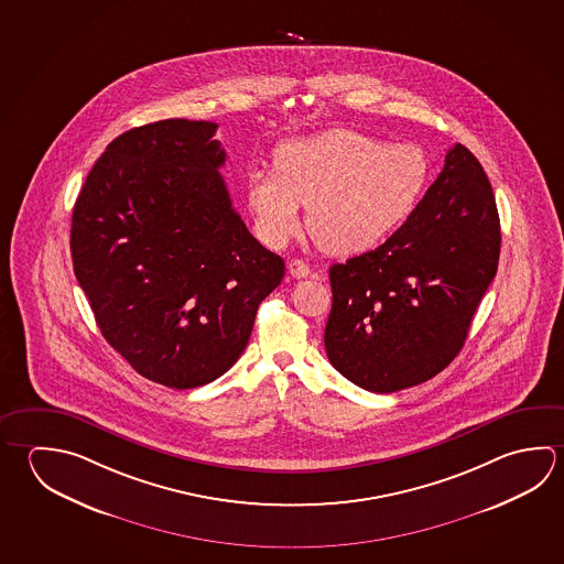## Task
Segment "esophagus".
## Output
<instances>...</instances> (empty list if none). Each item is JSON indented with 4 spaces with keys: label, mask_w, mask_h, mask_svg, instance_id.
<instances>
[{
    "label": "esophagus",
    "mask_w": 564,
    "mask_h": 564,
    "mask_svg": "<svg viewBox=\"0 0 564 564\" xmlns=\"http://www.w3.org/2000/svg\"><path fill=\"white\" fill-rule=\"evenodd\" d=\"M286 269H289V273L295 279H305L313 273L303 259H291Z\"/></svg>",
    "instance_id": "1"
}]
</instances>
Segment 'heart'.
<instances>
[{
  "mask_svg": "<svg viewBox=\"0 0 564 564\" xmlns=\"http://www.w3.org/2000/svg\"><path fill=\"white\" fill-rule=\"evenodd\" d=\"M430 170L420 147L333 129L281 142L275 169L251 170L246 194L256 234L269 248H283L295 236L306 204L316 246L328 253H355L372 248L414 214Z\"/></svg>",
  "mask_w": 564,
  "mask_h": 564,
  "instance_id": "1",
  "label": "heart"
}]
</instances>
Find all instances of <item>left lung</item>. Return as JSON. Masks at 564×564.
<instances>
[{
	"label": "left lung",
	"mask_w": 564,
	"mask_h": 564,
	"mask_svg": "<svg viewBox=\"0 0 564 564\" xmlns=\"http://www.w3.org/2000/svg\"><path fill=\"white\" fill-rule=\"evenodd\" d=\"M499 249L491 184L479 160L455 144L404 226L328 271L330 365L376 394L434 378L464 348Z\"/></svg>",
	"instance_id": "1"
}]
</instances>
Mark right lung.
Wrapping results in <instances>:
<instances>
[{
  "label": "right lung",
  "instance_id": "1",
  "mask_svg": "<svg viewBox=\"0 0 564 564\" xmlns=\"http://www.w3.org/2000/svg\"><path fill=\"white\" fill-rule=\"evenodd\" d=\"M216 129L169 119L127 130L73 208V269L100 333L140 376L176 390L238 362L285 275L231 208Z\"/></svg>",
  "mask_w": 564,
  "mask_h": 564
}]
</instances>
